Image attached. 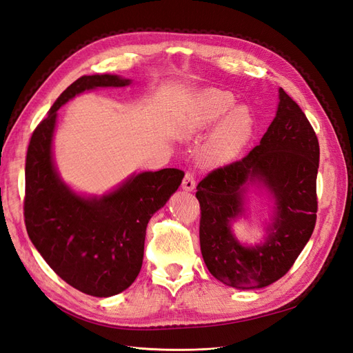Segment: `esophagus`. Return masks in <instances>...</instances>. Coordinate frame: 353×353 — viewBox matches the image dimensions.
Returning <instances> with one entry per match:
<instances>
[{
	"instance_id": "34e87169",
	"label": "esophagus",
	"mask_w": 353,
	"mask_h": 353,
	"mask_svg": "<svg viewBox=\"0 0 353 353\" xmlns=\"http://www.w3.org/2000/svg\"><path fill=\"white\" fill-rule=\"evenodd\" d=\"M183 188L185 191H193L196 188V178H194V174L191 172H187L184 179H183Z\"/></svg>"
}]
</instances>
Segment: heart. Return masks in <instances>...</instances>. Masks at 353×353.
Segmentation results:
<instances>
[{
  "instance_id": "b5f03b06",
  "label": "heart",
  "mask_w": 353,
  "mask_h": 353,
  "mask_svg": "<svg viewBox=\"0 0 353 353\" xmlns=\"http://www.w3.org/2000/svg\"><path fill=\"white\" fill-rule=\"evenodd\" d=\"M236 99L228 91L208 88L200 91L190 105L187 132L196 134L215 125L203 147L208 163L219 165L236 157L249 143L253 132V117L248 108L236 105Z\"/></svg>"
}]
</instances>
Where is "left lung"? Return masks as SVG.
Listing matches in <instances>:
<instances>
[{"instance_id":"obj_1","label":"left lung","mask_w":353,"mask_h":353,"mask_svg":"<svg viewBox=\"0 0 353 353\" xmlns=\"http://www.w3.org/2000/svg\"><path fill=\"white\" fill-rule=\"evenodd\" d=\"M319 144L299 104L280 88L279 110L259 145L237 162L213 169L197 185L200 249L209 272L223 284L252 290L280 280L311 239L316 222ZM276 199L265 243L248 248L230 231L243 211L249 183Z\"/></svg>"}]
</instances>
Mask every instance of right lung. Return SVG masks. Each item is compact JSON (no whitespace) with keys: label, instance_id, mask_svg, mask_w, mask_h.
<instances>
[{"label":"right lung","instance_id":"right-lung-1","mask_svg":"<svg viewBox=\"0 0 353 353\" xmlns=\"http://www.w3.org/2000/svg\"><path fill=\"white\" fill-rule=\"evenodd\" d=\"M130 83L117 74L74 81L35 128L26 154L28 236L61 280L95 297L114 296L135 281L143 265L147 223L184 178L175 168L141 172L101 197L78 196L60 179L51 152L57 110L83 91Z\"/></svg>","mask_w":353,"mask_h":353}]
</instances>
